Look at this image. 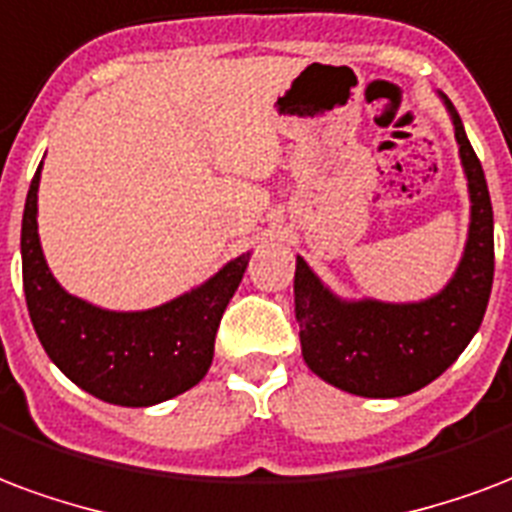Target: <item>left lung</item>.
Here are the masks:
<instances>
[{
	"mask_svg": "<svg viewBox=\"0 0 512 512\" xmlns=\"http://www.w3.org/2000/svg\"><path fill=\"white\" fill-rule=\"evenodd\" d=\"M453 121L467 173L469 233L456 274L437 295L415 304L374 298L344 301L295 260V320L301 352L320 380L366 399H396L437 380L478 333L494 282V211L480 160L453 102L439 92Z\"/></svg>",
	"mask_w": 512,
	"mask_h": 512,
	"instance_id": "8db88e82",
	"label": "left lung"
}]
</instances>
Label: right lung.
<instances>
[{
  "label": "right lung",
  "mask_w": 512,
  "mask_h": 512,
  "mask_svg": "<svg viewBox=\"0 0 512 512\" xmlns=\"http://www.w3.org/2000/svg\"><path fill=\"white\" fill-rule=\"evenodd\" d=\"M40 168L21 222L24 293L37 339L70 380L121 407H151L206 377L214 339L230 298L249 266V252L208 282L146 312H111L64 290L45 263L37 236Z\"/></svg>",
  "instance_id": "obj_1"
}]
</instances>
